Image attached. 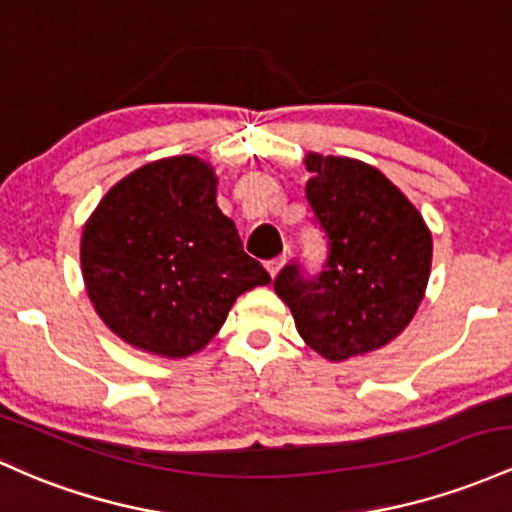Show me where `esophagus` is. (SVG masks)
Wrapping results in <instances>:
<instances>
[{
  "mask_svg": "<svg viewBox=\"0 0 512 512\" xmlns=\"http://www.w3.org/2000/svg\"><path fill=\"white\" fill-rule=\"evenodd\" d=\"M283 263H285V256H278V258H271V261H266L268 275H271V278H275L280 268H283Z\"/></svg>",
  "mask_w": 512,
  "mask_h": 512,
  "instance_id": "1",
  "label": "esophagus"
}]
</instances>
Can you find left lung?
Listing matches in <instances>:
<instances>
[{"mask_svg":"<svg viewBox=\"0 0 512 512\" xmlns=\"http://www.w3.org/2000/svg\"><path fill=\"white\" fill-rule=\"evenodd\" d=\"M309 210L326 237V261L307 273L297 261L275 278L309 348L341 363L387 346L426 295L433 239L421 212L375 166L358 159H304Z\"/></svg>","mask_w":512,"mask_h":512,"instance_id":"1","label":"left lung"}]
</instances>
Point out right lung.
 <instances>
[{
	"mask_svg": "<svg viewBox=\"0 0 512 512\" xmlns=\"http://www.w3.org/2000/svg\"><path fill=\"white\" fill-rule=\"evenodd\" d=\"M200 159L145 164L116 183L82 234V273L94 309L130 346L186 358L225 324L241 292L271 283L244 254L215 203Z\"/></svg>",
	"mask_w": 512,
	"mask_h": 512,
	"instance_id": "right-lung-1",
	"label": "right lung"
}]
</instances>
